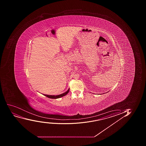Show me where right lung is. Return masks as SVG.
Listing matches in <instances>:
<instances>
[{
  "label": "right lung",
  "instance_id": "1",
  "mask_svg": "<svg viewBox=\"0 0 146 146\" xmlns=\"http://www.w3.org/2000/svg\"><path fill=\"white\" fill-rule=\"evenodd\" d=\"M69 88L68 90L65 92L62 93V94H60V95H46V94H43V95L46 96L48 98H53V99H56V98H60L61 97H63L64 96L66 95V94H68V93L69 92Z\"/></svg>",
  "mask_w": 146,
  "mask_h": 146
}]
</instances>
